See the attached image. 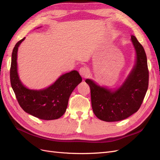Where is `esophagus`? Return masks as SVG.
Masks as SVG:
<instances>
[{"label": "esophagus", "mask_w": 160, "mask_h": 160, "mask_svg": "<svg viewBox=\"0 0 160 160\" xmlns=\"http://www.w3.org/2000/svg\"><path fill=\"white\" fill-rule=\"evenodd\" d=\"M79 71L80 75L83 77H86L88 75V71L85 68V67H81Z\"/></svg>", "instance_id": "1"}]
</instances>
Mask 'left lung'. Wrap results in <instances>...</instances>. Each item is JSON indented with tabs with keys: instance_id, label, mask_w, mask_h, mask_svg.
<instances>
[{
	"instance_id": "8db88e82",
	"label": "left lung",
	"mask_w": 160,
	"mask_h": 160,
	"mask_svg": "<svg viewBox=\"0 0 160 160\" xmlns=\"http://www.w3.org/2000/svg\"><path fill=\"white\" fill-rule=\"evenodd\" d=\"M131 40L136 52V62L119 88L111 91L86 79L91 89L92 109L96 117L105 122H118L137 112L147 92L149 71L146 52L135 36Z\"/></svg>"
}]
</instances>
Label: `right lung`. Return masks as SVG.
<instances>
[{"label": "right lung", "mask_w": 160, "mask_h": 160, "mask_svg": "<svg viewBox=\"0 0 160 160\" xmlns=\"http://www.w3.org/2000/svg\"><path fill=\"white\" fill-rule=\"evenodd\" d=\"M25 38L19 41L14 47L10 69L11 84L18 104L25 112L38 119H59L66 111L69 97L82 81L81 77L78 71L74 70L61 75L46 89H27L19 79L17 62L18 47Z\"/></svg>", "instance_id": "add662e5"}]
</instances>
